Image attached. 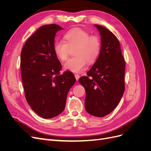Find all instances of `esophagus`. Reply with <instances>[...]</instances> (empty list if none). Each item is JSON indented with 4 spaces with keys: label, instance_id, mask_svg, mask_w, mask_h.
I'll return each instance as SVG.
<instances>
[{
    "label": "esophagus",
    "instance_id": "1",
    "mask_svg": "<svg viewBox=\"0 0 151 151\" xmlns=\"http://www.w3.org/2000/svg\"><path fill=\"white\" fill-rule=\"evenodd\" d=\"M75 77H76V80H77V81H78V80H79V79L80 78V76H79V74H75Z\"/></svg>",
    "mask_w": 151,
    "mask_h": 151
}]
</instances>
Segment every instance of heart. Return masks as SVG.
I'll use <instances>...</instances> for the list:
<instances>
[{
	"mask_svg": "<svg viewBox=\"0 0 151 151\" xmlns=\"http://www.w3.org/2000/svg\"><path fill=\"white\" fill-rule=\"evenodd\" d=\"M64 42L57 41L53 44V52L61 61L66 60L70 50L74 49V57L64 64L65 69L72 72H80L84 69L87 62L94 63L101 51V42L98 36L91 35L89 32L80 28H74L63 36Z\"/></svg>",
	"mask_w": 151,
	"mask_h": 151,
	"instance_id": "1",
	"label": "heart"
}]
</instances>
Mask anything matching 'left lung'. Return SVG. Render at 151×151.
<instances>
[{"label": "left lung", "instance_id": "8db88e82", "mask_svg": "<svg viewBox=\"0 0 151 151\" xmlns=\"http://www.w3.org/2000/svg\"><path fill=\"white\" fill-rule=\"evenodd\" d=\"M94 26L101 36V51L87 76L79 82L86 90L87 112L103 117L115 109L124 93L125 62L115 35L103 26Z\"/></svg>", "mask_w": 151, "mask_h": 151}]
</instances>
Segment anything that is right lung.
Masks as SVG:
<instances>
[{
	"instance_id": "right-lung-1",
	"label": "right lung",
	"mask_w": 151,
	"mask_h": 151,
	"mask_svg": "<svg viewBox=\"0 0 151 151\" xmlns=\"http://www.w3.org/2000/svg\"><path fill=\"white\" fill-rule=\"evenodd\" d=\"M63 29L55 24L41 26L26 41L21 53V72L25 97L32 109L43 118H52L65 109L74 74H60L62 65L53 52L55 36Z\"/></svg>"
}]
</instances>
